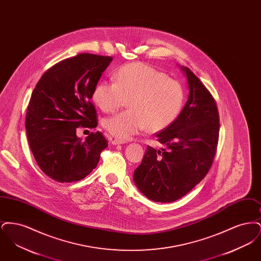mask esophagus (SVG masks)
<instances>
[{
	"mask_svg": "<svg viewBox=\"0 0 261 261\" xmlns=\"http://www.w3.org/2000/svg\"><path fill=\"white\" fill-rule=\"evenodd\" d=\"M110 140H111V143L112 145H122V144L126 143V141H124V140H119V139L110 138Z\"/></svg>",
	"mask_w": 261,
	"mask_h": 261,
	"instance_id": "esophagus-1",
	"label": "esophagus"
}]
</instances>
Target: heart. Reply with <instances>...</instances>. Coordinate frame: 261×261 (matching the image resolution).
Returning <instances> with one entry per match:
<instances>
[{"label": "heart", "mask_w": 261, "mask_h": 261, "mask_svg": "<svg viewBox=\"0 0 261 261\" xmlns=\"http://www.w3.org/2000/svg\"><path fill=\"white\" fill-rule=\"evenodd\" d=\"M92 99L103 112H115L128 101L129 110L102 120L112 136L128 139L146 128L149 132L166 129L179 116L185 101L182 84L164 72L142 62L119 68L114 81H100Z\"/></svg>", "instance_id": "heart-1"}]
</instances>
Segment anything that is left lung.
Instances as JSON below:
<instances>
[{"label": "left lung", "instance_id": "8db88e82", "mask_svg": "<svg viewBox=\"0 0 261 261\" xmlns=\"http://www.w3.org/2000/svg\"><path fill=\"white\" fill-rule=\"evenodd\" d=\"M189 97L177 119L161 133L158 141L165 149L148 146L134 171L137 188L156 202H171L184 197L211 169L219 137V113L211 92L188 67Z\"/></svg>", "mask_w": 261, "mask_h": 261}]
</instances>
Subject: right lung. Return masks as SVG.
<instances>
[{
  "label": "right lung",
  "instance_id": "right-lung-1",
  "mask_svg": "<svg viewBox=\"0 0 261 261\" xmlns=\"http://www.w3.org/2000/svg\"><path fill=\"white\" fill-rule=\"evenodd\" d=\"M112 61L87 53L65 59L42 75L32 92L26 135L41 170L55 181L70 183L85 178L109 146L99 131L82 141L76 128L97 127L92 93Z\"/></svg>",
  "mask_w": 261,
  "mask_h": 261
}]
</instances>
